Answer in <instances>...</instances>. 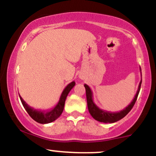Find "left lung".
Returning a JSON list of instances; mask_svg holds the SVG:
<instances>
[{
    "mask_svg": "<svg viewBox=\"0 0 156 156\" xmlns=\"http://www.w3.org/2000/svg\"><path fill=\"white\" fill-rule=\"evenodd\" d=\"M141 71V68H140ZM141 80L139 83V87H138V90L136 94L135 97H134L133 100L132 101L131 103H130L126 108L123 109V110L120 111L119 112H107V111L103 110V109L100 108L99 107L94 103V101H93V94L91 90L90 87H89L87 84H84V87L86 89V94H87V105H88L89 112L92 117L96 119L97 121H99L101 122L104 123H113L115 122L119 121V119H122L123 117H125L130 111L131 110L133 106L135 104L136 101L137 97L139 95V91H140L141 88Z\"/></svg>",
    "mask_w": 156,
    "mask_h": 156,
    "instance_id": "left-lung-1",
    "label": "left lung"
}]
</instances>
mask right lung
Returning a JSON list of instances; mask_svg holds the SVG:
<instances>
[{"label": "right lung", "instance_id": "obj_1", "mask_svg": "<svg viewBox=\"0 0 156 156\" xmlns=\"http://www.w3.org/2000/svg\"><path fill=\"white\" fill-rule=\"evenodd\" d=\"M75 85H76V82L75 81L71 82L70 83L68 84L67 87L64 88L62 94H61L58 103H57V105H55L54 108L49 111H41L32 108L31 106L27 104L20 94L19 96L21 102H22L23 107L26 109V112H28V114H29L30 117L37 122L41 123V124H47V123L55 121L57 118L60 117V115L63 112L66 98H67L69 92L74 87Z\"/></svg>", "mask_w": 156, "mask_h": 156}]
</instances>
